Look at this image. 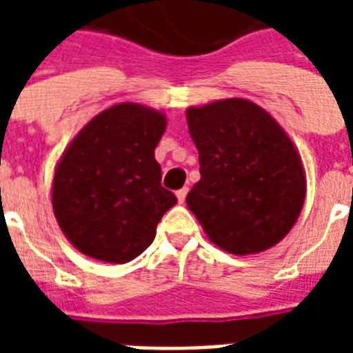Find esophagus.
I'll return each mask as SVG.
<instances>
[{
	"label": "esophagus",
	"mask_w": 353,
	"mask_h": 353,
	"mask_svg": "<svg viewBox=\"0 0 353 353\" xmlns=\"http://www.w3.org/2000/svg\"><path fill=\"white\" fill-rule=\"evenodd\" d=\"M187 192H188L187 187L181 188V190H177L176 196H177V201H179V203H183V201H185V198H187Z\"/></svg>",
	"instance_id": "esophagus-1"
}]
</instances>
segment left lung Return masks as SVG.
<instances>
[{
	"mask_svg": "<svg viewBox=\"0 0 353 353\" xmlns=\"http://www.w3.org/2000/svg\"><path fill=\"white\" fill-rule=\"evenodd\" d=\"M187 122L201 174L187 205L209 240L232 254L279 243L306 196L301 155L279 122L243 99L188 108Z\"/></svg>",
	"mask_w": 353,
	"mask_h": 353,
	"instance_id": "8db88e82",
	"label": "left lung"
}]
</instances>
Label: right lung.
<instances>
[{
	"mask_svg": "<svg viewBox=\"0 0 353 353\" xmlns=\"http://www.w3.org/2000/svg\"><path fill=\"white\" fill-rule=\"evenodd\" d=\"M165 115L139 104L99 113L73 139L52 181L58 225L80 252L126 263L154 241L177 198L161 185L154 150Z\"/></svg>",
	"mask_w": 353,
	"mask_h": 353,
	"instance_id": "1",
	"label": "right lung"
}]
</instances>
